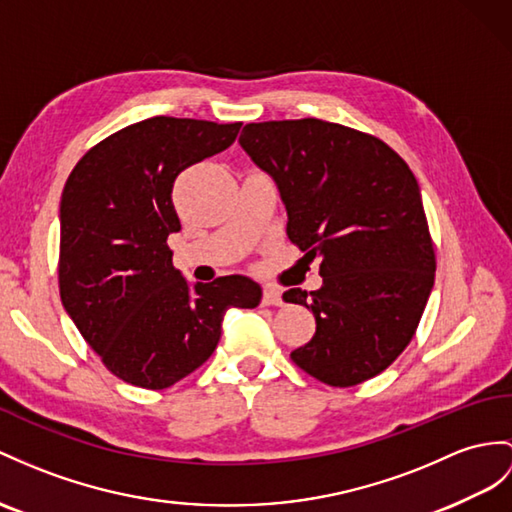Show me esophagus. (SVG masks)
Instances as JSON below:
<instances>
[{
	"instance_id": "1",
	"label": "esophagus",
	"mask_w": 512,
	"mask_h": 512,
	"mask_svg": "<svg viewBox=\"0 0 512 512\" xmlns=\"http://www.w3.org/2000/svg\"><path fill=\"white\" fill-rule=\"evenodd\" d=\"M263 304L265 306H282V293L276 286H265L263 289Z\"/></svg>"
}]
</instances>
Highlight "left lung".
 Instances as JSON below:
<instances>
[{
    "instance_id": "obj_1",
    "label": "left lung",
    "mask_w": 512,
    "mask_h": 512,
    "mask_svg": "<svg viewBox=\"0 0 512 512\" xmlns=\"http://www.w3.org/2000/svg\"><path fill=\"white\" fill-rule=\"evenodd\" d=\"M239 143L276 180L291 243L321 256V289L282 295L317 321L291 360L341 389L378 376L415 336L434 284L413 171L376 136L313 117L247 123Z\"/></svg>"
}]
</instances>
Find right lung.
Segmentation results:
<instances>
[{
	"instance_id": "add662e5",
	"label": "right lung",
	"mask_w": 512,
	"mask_h": 512,
	"mask_svg": "<svg viewBox=\"0 0 512 512\" xmlns=\"http://www.w3.org/2000/svg\"><path fill=\"white\" fill-rule=\"evenodd\" d=\"M243 123L152 117L106 136L69 173L60 199L62 306L110 373L169 389L213 356L226 310L254 308L245 276L189 286L167 245L180 230L173 182L228 149Z\"/></svg>"
}]
</instances>
